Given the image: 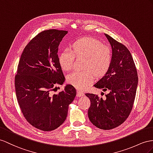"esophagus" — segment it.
<instances>
[{
	"mask_svg": "<svg viewBox=\"0 0 153 153\" xmlns=\"http://www.w3.org/2000/svg\"><path fill=\"white\" fill-rule=\"evenodd\" d=\"M84 95H85V94L83 92L79 91V90H77V97H81V96H83Z\"/></svg>",
	"mask_w": 153,
	"mask_h": 153,
	"instance_id": "obj_1",
	"label": "esophagus"
}]
</instances>
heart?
Instances as JSON below:
<instances>
[{"label":"heart","instance_id":"b5f03b06","mask_svg":"<svg viewBox=\"0 0 153 153\" xmlns=\"http://www.w3.org/2000/svg\"><path fill=\"white\" fill-rule=\"evenodd\" d=\"M72 49L62 51L59 60L62 69L69 71L73 68L76 57L85 58L84 70L74 72L67 77L68 83L76 88L82 90L88 87L94 80V76L103 77L110 68L112 59L111 48L97 39L91 37L79 39L72 45Z\"/></svg>","mask_w":153,"mask_h":153}]
</instances>
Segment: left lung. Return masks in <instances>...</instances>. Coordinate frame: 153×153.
Returning <instances> with one entry per match:
<instances>
[{
  "mask_svg": "<svg viewBox=\"0 0 153 153\" xmlns=\"http://www.w3.org/2000/svg\"><path fill=\"white\" fill-rule=\"evenodd\" d=\"M105 35L112 47V62L106 74L94 86L109 92L105 99L94 94L85 95L91 103L88 111L90 121L97 128L110 130L122 124L130 114L138 77L130 51L122 43Z\"/></svg>",
  "mask_w": 153,
  "mask_h": 153,
  "instance_id": "obj_1",
  "label": "left lung"
}]
</instances>
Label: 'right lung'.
I'll return each mask as SVG.
<instances>
[{
  "instance_id": "add662e5",
  "label": "right lung",
  "mask_w": 153,
  "mask_h": 153,
  "mask_svg": "<svg viewBox=\"0 0 153 153\" xmlns=\"http://www.w3.org/2000/svg\"><path fill=\"white\" fill-rule=\"evenodd\" d=\"M67 31L45 30L26 46L15 77L16 96L28 122L39 130L51 131L64 123L76 90L66 85L53 94L65 78L59 64L58 46Z\"/></svg>"
}]
</instances>
